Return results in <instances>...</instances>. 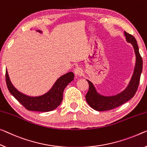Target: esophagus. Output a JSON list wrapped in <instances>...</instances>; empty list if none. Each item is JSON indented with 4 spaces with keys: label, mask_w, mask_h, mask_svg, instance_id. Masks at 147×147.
I'll list each match as a JSON object with an SVG mask.
<instances>
[{
    "label": "esophagus",
    "mask_w": 147,
    "mask_h": 147,
    "mask_svg": "<svg viewBox=\"0 0 147 147\" xmlns=\"http://www.w3.org/2000/svg\"><path fill=\"white\" fill-rule=\"evenodd\" d=\"M74 73H75V74L76 76H81L83 75V69L81 68V67H76V68H75V69H74Z\"/></svg>",
    "instance_id": "esophagus-1"
}]
</instances>
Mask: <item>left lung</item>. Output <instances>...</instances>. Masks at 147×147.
Segmentation results:
<instances>
[{"instance_id": "8db88e82", "label": "left lung", "mask_w": 147, "mask_h": 147, "mask_svg": "<svg viewBox=\"0 0 147 147\" xmlns=\"http://www.w3.org/2000/svg\"><path fill=\"white\" fill-rule=\"evenodd\" d=\"M126 40L134 47L135 55H136V64L131 80L127 87L120 93L111 96L100 95L96 92L92 83L87 80L89 83V91L85 95V98L90 107L97 111H107L118 107L123 105L131 98H133L138 89L140 82V78L143 69V59L139 51L136 39L132 35L124 31Z\"/></svg>"}]
</instances>
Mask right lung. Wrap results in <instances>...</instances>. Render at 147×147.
<instances>
[{"label": "right lung", "instance_id": "right-lung-1", "mask_svg": "<svg viewBox=\"0 0 147 147\" xmlns=\"http://www.w3.org/2000/svg\"><path fill=\"white\" fill-rule=\"evenodd\" d=\"M37 31L41 33L40 31ZM74 73L68 72L58 78L51 89L46 94L39 96H29L20 92L13 86L7 69L6 70V82L9 92L27 110L31 111L49 112L56 109L62 102L65 87L74 80Z\"/></svg>", "mask_w": 147, "mask_h": 147}]
</instances>
